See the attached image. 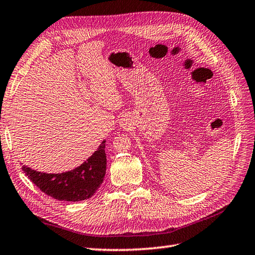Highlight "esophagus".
Instances as JSON below:
<instances>
[{"label": "esophagus", "mask_w": 255, "mask_h": 255, "mask_svg": "<svg viewBox=\"0 0 255 255\" xmlns=\"http://www.w3.org/2000/svg\"><path fill=\"white\" fill-rule=\"evenodd\" d=\"M130 122H131V119L129 118L128 116H124L122 119H121V122H119V126H121L122 128H127V127H129V125H130Z\"/></svg>", "instance_id": "34e87169"}]
</instances>
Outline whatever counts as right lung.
Segmentation results:
<instances>
[{
  "label": "right lung",
  "instance_id": "1",
  "mask_svg": "<svg viewBox=\"0 0 255 255\" xmlns=\"http://www.w3.org/2000/svg\"><path fill=\"white\" fill-rule=\"evenodd\" d=\"M102 141L91 157L81 166L62 173L39 172L23 166L22 170L44 193L59 201H83L92 198L101 187L106 173V152Z\"/></svg>",
  "mask_w": 255,
  "mask_h": 255
}]
</instances>
